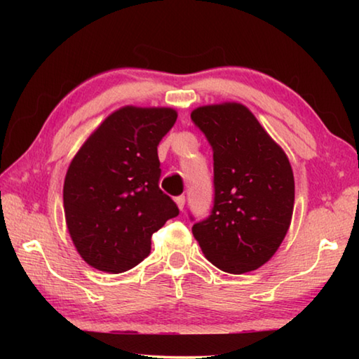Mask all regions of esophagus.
I'll use <instances>...</instances> for the list:
<instances>
[{
    "instance_id": "1",
    "label": "esophagus",
    "mask_w": 359,
    "mask_h": 359,
    "mask_svg": "<svg viewBox=\"0 0 359 359\" xmlns=\"http://www.w3.org/2000/svg\"><path fill=\"white\" fill-rule=\"evenodd\" d=\"M175 203H177L180 210H184V208H185V196H184V194H180V196L175 198Z\"/></svg>"
}]
</instances>
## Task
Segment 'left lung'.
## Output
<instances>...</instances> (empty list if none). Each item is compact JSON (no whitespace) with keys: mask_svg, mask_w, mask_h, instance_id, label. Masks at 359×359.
I'll return each mask as SVG.
<instances>
[{"mask_svg":"<svg viewBox=\"0 0 359 359\" xmlns=\"http://www.w3.org/2000/svg\"><path fill=\"white\" fill-rule=\"evenodd\" d=\"M193 123L214 151V205L193 236L229 274L258 269L277 252L293 215L294 177L285 151L238 102L198 107Z\"/></svg>","mask_w":359,"mask_h":359,"instance_id":"obj_1","label":"left lung"}]
</instances>
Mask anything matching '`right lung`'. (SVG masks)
<instances>
[{
	"mask_svg": "<svg viewBox=\"0 0 359 359\" xmlns=\"http://www.w3.org/2000/svg\"><path fill=\"white\" fill-rule=\"evenodd\" d=\"M177 114L126 106L109 115L77 151L63 187L77 252L95 269L125 272L149 257L150 238L179 208L160 190L158 144Z\"/></svg>",
	"mask_w": 359,
	"mask_h": 359,
	"instance_id": "right-lung-1",
	"label": "right lung"
}]
</instances>
